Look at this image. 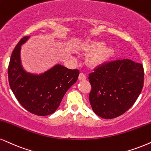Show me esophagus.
<instances>
[{"label":"esophagus","mask_w":151,"mask_h":151,"mask_svg":"<svg viewBox=\"0 0 151 151\" xmlns=\"http://www.w3.org/2000/svg\"><path fill=\"white\" fill-rule=\"evenodd\" d=\"M78 79L80 81H85V80L87 79V77L85 75V73H81L79 74Z\"/></svg>","instance_id":"esophagus-1"}]
</instances>
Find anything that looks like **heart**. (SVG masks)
<instances>
[{
	"label": "heart",
	"mask_w": 151,
	"mask_h": 151,
	"mask_svg": "<svg viewBox=\"0 0 151 151\" xmlns=\"http://www.w3.org/2000/svg\"><path fill=\"white\" fill-rule=\"evenodd\" d=\"M103 43H96L94 45L85 46V48L88 50H94L95 52L93 53L89 59V63L91 66H97L104 64L107 60L111 55V50L109 48H104Z\"/></svg>",
	"instance_id": "1"
}]
</instances>
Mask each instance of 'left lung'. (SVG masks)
Returning a JSON list of instances; mask_svg holds the SVG:
<instances>
[{"mask_svg":"<svg viewBox=\"0 0 151 151\" xmlns=\"http://www.w3.org/2000/svg\"><path fill=\"white\" fill-rule=\"evenodd\" d=\"M144 78L143 65L130 59L113 61L97 67L88 77L93 111L104 119L122 115L139 97Z\"/></svg>","mask_w":151,"mask_h":151,"instance_id":"left-lung-1","label":"left lung"}]
</instances>
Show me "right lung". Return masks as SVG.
Here are the masks:
<instances>
[{
    "label": "right lung",
    "instance_id": "1",
    "mask_svg": "<svg viewBox=\"0 0 151 151\" xmlns=\"http://www.w3.org/2000/svg\"><path fill=\"white\" fill-rule=\"evenodd\" d=\"M29 38H22L13 50L7 69L9 84L24 109L45 116L53 113L59 106L67 90L77 81L79 70L57 64L40 75L26 72L21 64L20 50Z\"/></svg>",
    "mask_w": 151,
    "mask_h": 151
}]
</instances>
